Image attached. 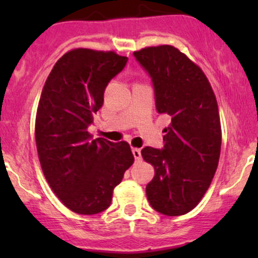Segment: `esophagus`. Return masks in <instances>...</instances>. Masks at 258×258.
<instances>
[{"instance_id": "34e87169", "label": "esophagus", "mask_w": 258, "mask_h": 258, "mask_svg": "<svg viewBox=\"0 0 258 258\" xmlns=\"http://www.w3.org/2000/svg\"><path fill=\"white\" fill-rule=\"evenodd\" d=\"M132 153H134V157L136 161L141 160V150L140 148H132Z\"/></svg>"}]
</instances>
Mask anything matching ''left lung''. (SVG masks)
<instances>
[{
    "mask_svg": "<svg viewBox=\"0 0 258 258\" xmlns=\"http://www.w3.org/2000/svg\"><path fill=\"white\" fill-rule=\"evenodd\" d=\"M134 54L152 79L156 108L171 119L162 150L141 151L155 167L147 200L162 215H184L200 204L217 170L222 131L216 96L204 71L178 48L153 46Z\"/></svg>",
    "mask_w": 258,
    "mask_h": 258,
    "instance_id": "8db88e82",
    "label": "left lung"
}]
</instances>
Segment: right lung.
Masks as SVG:
<instances>
[{
  "label": "right lung",
  "mask_w": 258,
  "mask_h": 258,
  "mask_svg": "<svg viewBox=\"0 0 258 258\" xmlns=\"http://www.w3.org/2000/svg\"><path fill=\"white\" fill-rule=\"evenodd\" d=\"M113 51L66 52L46 80L35 137L43 175L59 201L80 215H96L135 158L127 142L92 140L87 127L103 105L106 86L127 63Z\"/></svg>",
  "instance_id": "obj_1"
}]
</instances>
